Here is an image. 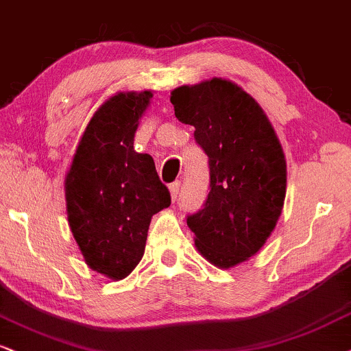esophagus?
I'll return each instance as SVG.
<instances>
[{"label":"esophagus","mask_w":351,"mask_h":351,"mask_svg":"<svg viewBox=\"0 0 351 351\" xmlns=\"http://www.w3.org/2000/svg\"><path fill=\"white\" fill-rule=\"evenodd\" d=\"M180 189H181V183H180V181H176V183L170 184V194H171V201H173V202L178 201V197H180Z\"/></svg>","instance_id":"esophagus-1"}]
</instances>
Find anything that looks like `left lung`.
<instances>
[{"label":"left lung","instance_id":"left-lung-1","mask_svg":"<svg viewBox=\"0 0 351 351\" xmlns=\"http://www.w3.org/2000/svg\"><path fill=\"white\" fill-rule=\"evenodd\" d=\"M175 117L194 126L208 157L210 191L188 217L194 245L212 265L232 269L265 245L280 219L287 160L261 105L228 79L171 90Z\"/></svg>","mask_w":351,"mask_h":351}]
</instances>
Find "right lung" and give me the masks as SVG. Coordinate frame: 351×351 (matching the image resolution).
<instances>
[{
    "label": "right lung",
    "mask_w": 351,
    "mask_h": 351,
    "mask_svg": "<svg viewBox=\"0 0 351 351\" xmlns=\"http://www.w3.org/2000/svg\"><path fill=\"white\" fill-rule=\"evenodd\" d=\"M152 90L118 92L87 123L64 178L68 223L86 264L110 280L141 263L152 215L171 204L149 154L134 150Z\"/></svg>",
    "instance_id": "right-lung-1"
}]
</instances>
